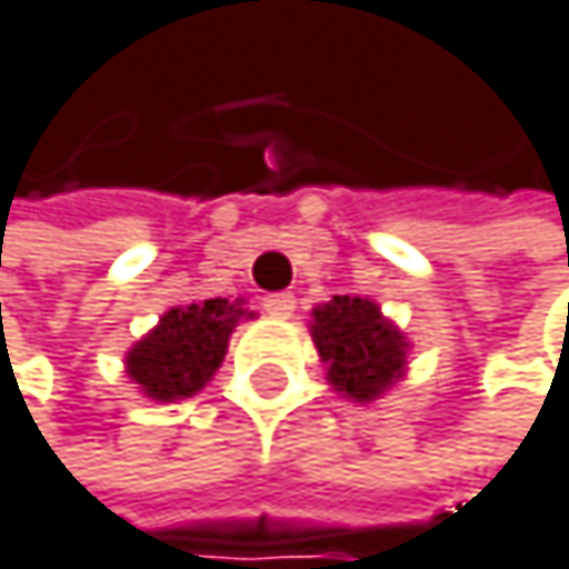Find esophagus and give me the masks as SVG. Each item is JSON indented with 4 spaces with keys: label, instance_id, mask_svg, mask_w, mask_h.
I'll return each mask as SVG.
<instances>
[{
    "label": "esophagus",
    "instance_id": "obj_1",
    "mask_svg": "<svg viewBox=\"0 0 569 569\" xmlns=\"http://www.w3.org/2000/svg\"><path fill=\"white\" fill-rule=\"evenodd\" d=\"M262 307H266V313H269V318H279V321H287L290 313L297 310V300H293V293H269V297L262 300Z\"/></svg>",
    "mask_w": 569,
    "mask_h": 569
}]
</instances>
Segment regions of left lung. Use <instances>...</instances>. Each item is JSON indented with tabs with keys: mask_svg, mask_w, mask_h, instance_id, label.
I'll use <instances>...</instances> for the list:
<instances>
[{
	"mask_svg": "<svg viewBox=\"0 0 569 569\" xmlns=\"http://www.w3.org/2000/svg\"><path fill=\"white\" fill-rule=\"evenodd\" d=\"M310 338L328 369V383L356 403L377 400L408 366V341L380 307L362 297H331L310 310Z\"/></svg>",
	"mask_w": 569,
	"mask_h": 569,
	"instance_id": "1",
	"label": "left lung"
}]
</instances>
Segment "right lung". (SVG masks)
Wrapping results in <instances>:
<instances>
[{
    "instance_id": "obj_1",
    "label": "right lung",
    "mask_w": 569,
    "mask_h": 569,
    "mask_svg": "<svg viewBox=\"0 0 569 569\" xmlns=\"http://www.w3.org/2000/svg\"><path fill=\"white\" fill-rule=\"evenodd\" d=\"M248 318L241 300H203L161 313V321L127 352V377L151 400L200 393L220 369L231 331Z\"/></svg>"
}]
</instances>
